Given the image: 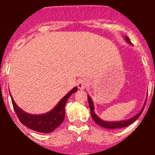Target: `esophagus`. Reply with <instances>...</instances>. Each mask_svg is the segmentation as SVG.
Returning <instances> with one entry per match:
<instances>
[{
	"instance_id": "1",
	"label": "esophagus",
	"mask_w": 155,
	"mask_h": 155,
	"mask_svg": "<svg viewBox=\"0 0 155 155\" xmlns=\"http://www.w3.org/2000/svg\"><path fill=\"white\" fill-rule=\"evenodd\" d=\"M87 81L85 80V79L82 78V79H79L78 81V87L79 89H84V88H85L86 86H87Z\"/></svg>"
}]
</instances>
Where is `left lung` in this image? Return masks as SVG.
<instances>
[{"instance_id":"left-lung-1","label":"left lung","mask_w":155,"mask_h":155,"mask_svg":"<svg viewBox=\"0 0 155 155\" xmlns=\"http://www.w3.org/2000/svg\"><path fill=\"white\" fill-rule=\"evenodd\" d=\"M126 40L128 43L131 44V42L130 40L128 37L126 36L125 37ZM87 100H88V104H89V107H90V110H91V116L92 117L93 120H94L95 123H96L98 125H99L100 127H104V128L106 129H117V128H123V127H126L127 126L130 125L134 123V121H136L138 118H139V116L141 115L142 112H143V109H144V106L146 105V102H145V104L143 105V107L142 108V109L140 110V112L137 113L136 116H134V117L132 118L129 119V120H122V121H116V122H108V121H104V120H101V119L97 116L95 113H94V104H93L92 100H91V97L89 95H87ZM147 101V100H146Z\"/></svg>"}]
</instances>
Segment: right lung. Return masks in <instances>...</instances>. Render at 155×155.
<instances>
[{"instance_id": "add662e5", "label": "right lung", "mask_w": 155, "mask_h": 155, "mask_svg": "<svg viewBox=\"0 0 155 155\" xmlns=\"http://www.w3.org/2000/svg\"><path fill=\"white\" fill-rule=\"evenodd\" d=\"M77 91L78 87H74L69 93L66 94L50 112L41 115H32L25 113L16 105L12 95L11 98L18 118L23 125L32 130L47 134L53 132L57 127L62 124L65 117V105L67 101L71 94Z\"/></svg>"}]
</instances>
